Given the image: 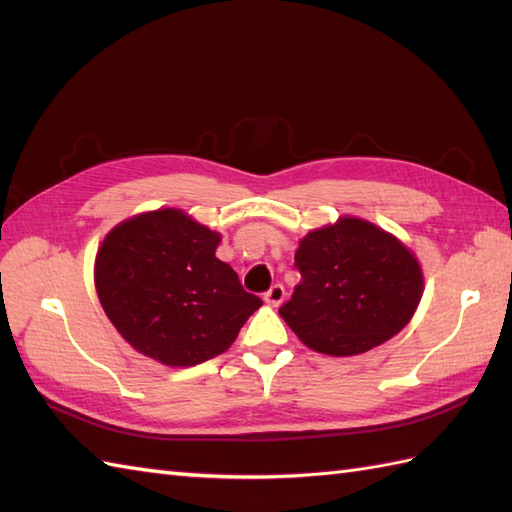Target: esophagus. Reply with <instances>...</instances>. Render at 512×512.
<instances>
[{"instance_id":"esophagus-1","label":"esophagus","mask_w":512,"mask_h":512,"mask_svg":"<svg viewBox=\"0 0 512 512\" xmlns=\"http://www.w3.org/2000/svg\"><path fill=\"white\" fill-rule=\"evenodd\" d=\"M283 300H285V287H283V285L276 283V285H271V287L267 289V294H265V302H267V305L278 307Z\"/></svg>"}]
</instances>
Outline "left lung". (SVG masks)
Returning a JSON list of instances; mask_svg holds the SVG:
<instances>
[{"label":"left lung","instance_id":"left-lung-1","mask_svg":"<svg viewBox=\"0 0 512 512\" xmlns=\"http://www.w3.org/2000/svg\"><path fill=\"white\" fill-rule=\"evenodd\" d=\"M300 283L278 309L309 349L356 356L409 325L422 269L398 238L360 218H340L300 241Z\"/></svg>","mask_w":512,"mask_h":512}]
</instances>
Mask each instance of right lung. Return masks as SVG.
<instances>
[{"label": "right lung", "mask_w": 512, "mask_h": 512, "mask_svg": "<svg viewBox=\"0 0 512 512\" xmlns=\"http://www.w3.org/2000/svg\"><path fill=\"white\" fill-rule=\"evenodd\" d=\"M218 241L179 210L139 214L106 236L95 263L97 294L143 356L170 367L216 358L263 305L216 258Z\"/></svg>", "instance_id": "right-lung-1"}]
</instances>
